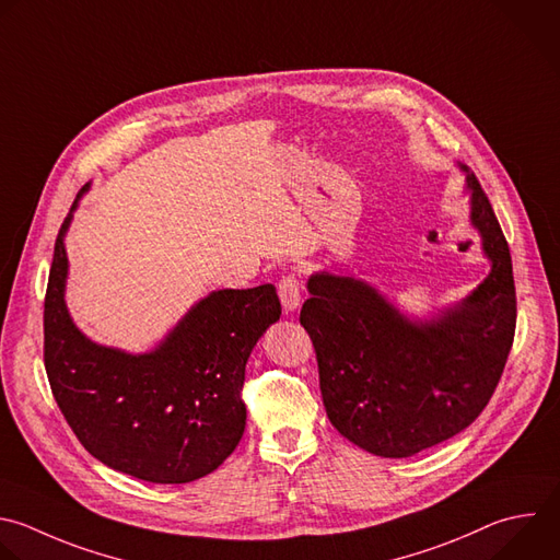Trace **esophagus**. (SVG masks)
I'll use <instances>...</instances> for the list:
<instances>
[{
    "label": "esophagus",
    "instance_id": "34e87169",
    "mask_svg": "<svg viewBox=\"0 0 560 560\" xmlns=\"http://www.w3.org/2000/svg\"><path fill=\"white\" fill-rule=\"evenodd\" d=\"M277 290H279V299H281L285 314H292L301 307V288H299V279L294 275H283Z\"/></svg>",
    "mask_w": 560,
    "mask_h": 560
}]
</instances>
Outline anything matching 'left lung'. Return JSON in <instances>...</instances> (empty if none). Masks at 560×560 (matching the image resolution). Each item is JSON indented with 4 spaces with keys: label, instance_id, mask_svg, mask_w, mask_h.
I'll list each match as a JSON object with an SVG mask.
<instances>
[{
    "label": "left lung",
    "instance_id": "1",
    "mask_svg": "<svg viewBox=\"0 0 560 560\" xmlns=\"http://www.w3.org/2000/svg\"><path fill=\"white\" fill-rule=\"evenodd\" d=\"M470 224L488 277L433 318H409L378 288L314 272L301 325L312 338L334 429L378 457H411L466 427L492 398L514 340L516 294L508 242L466 164Z\"/></svg>",
    "mask_w": 560,
    "mask_h": 560
}]
</instances>
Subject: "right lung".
I'll return each mask as SVG.
<instances>
[{"label": "right lung", "instance_id": "right-lung-1", "mask_svg": "<svg viewBox=\"0 0 560 560\" xmlns=\"http://www.w3.org/2000/svg\"><path fill=\"white\" fill-rule=\"evenodd\" d=\"M55 244L44 305V360L70 429L105 466L151 483H189L213 472L246 427L242 385L264 331L279 320L272 283L215 290L200 299L151 351L129 353L90 340L66 305V233Z\"/></svg>", "mask_w": 560, "mask_h": 560}]
</instances>
